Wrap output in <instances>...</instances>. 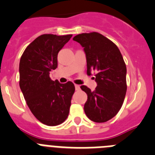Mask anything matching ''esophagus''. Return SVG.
Listing matches in <instances>:
<instances>
[{"label":"esophagus","mask_w":155,"mask_h":155,"mask_svg":"<svg viewBox=\"0 0 155 155\" xmlns=\"http://www.w3.org/2000/svg\"><path fill=\"white\" fill-rule=\"evenodd\" d=\"M75 90H76V91H79V90H80V86L79 85H78V84H75Z\"/></svg>","instance_id":"obj_1"}]
</instances>
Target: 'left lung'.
<instances>
[{
  "label": "left lung",
  "mask_w": 155,
  "mask_h": 155,
  "mask_svg": "<svg viewBox=\"0 0 155 155\" xmlns=\"http://www.w3.org/2000/svg\"><path fill=\"white\" fill-rule=\"evenodd\" d=\"M73 40L84 49L87 74L96 71L94 91L81 86L87 95L84 113L91 121L105 123L118 113L125 98L127 67L123 56L112 41L98 32L79 34Z\"/></svg>",
  "instance_id": "obj_1"
}]
</instances>
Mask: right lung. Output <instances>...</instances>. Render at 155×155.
Returning <instances> with one entry per match:
<instances>
[{
    "label": "right lung",
    "mask_w": 155,
    "mask_h": 155,
    "mask_svg": "<svg viewBox=\"0 0 155 155\" xmlns=\"http://www.w3.org/2000/svg\"><path fill=\"white\" fill-rule=\"evenodd\" d=\"M71 36L40 35L27 46L19 63V86L27 105L35 118L47 126L61 124L69 114L74 85L51 80L50 72L57 68L59 51Z\"/></svg>",
    "instance_id": "obj_1"
}]
</instances>
